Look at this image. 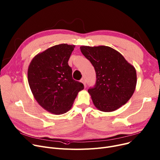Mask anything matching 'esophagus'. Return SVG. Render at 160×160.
Here are the masks:
<instances>
[{"label":"esophagus","mask_w":160,"mask_h":160,"mask_svg":"<svg viewBox=\"0 0 160 160\" xmlns=\"http://www.w3.org/2000/svg\"><path fill=\"white\" fill-rule=\"evenodd\" d=\"M80 82L83 83V86H84V87L86 88V80H85V79H84V78H82V79H81V80H80Z\"/></svg>","instance_id":"obj_1"}]
</instances>
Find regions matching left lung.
Returning a JSON list of instances; mask_svg holds the SVG:
<instances>
[{
	"label": "left lung",
	"instance_id": "obj_1",
	"mask_svg": "<svg viewBox=\"0 0 160 160\" xmlns=\"http://www.w3.org/2000/svg\"><path fill=\"white\" fill-rule=\"evenodd\" d=\"M83 55L93 65L96 84L88 89L98 110L113 112L127 103L135 91V67L116 50L108 46H81Z\"/></svg>",
	"mask_w": 160,
	"mask_h": 160
}]
</instances>
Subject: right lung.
Masks as SVG:
<instances>
[{
	"label": "right lung",
	"instance_id": "obj_1",
	"mask_svg": "<svg viewBox=\"0 0 160 160\" xmlns=\"http://www.w3.org/2000/svg\"><path fill=\"white\" fill-rule=\"evenodd\" d=\"M75 45H54L33 58L28 81L33 97L47 112L61 115L71 108L83 83L72 77L69 59Z\"/></svg>",
	"mask_w": 160,
	"mask_h": 160
}]
</instances>
